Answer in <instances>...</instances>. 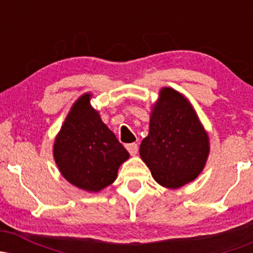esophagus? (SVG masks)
<instances>
[{"label":"esophagus","mask_w":253,"mask_h":253,"mask_svg":"<svg viewBox=\"0 0 253 253\" xmlns=\"http://www.w3.org/2000/svg\"><path fill=\"white\" fill-rule=\"evenodd\" d=\"M126 149H127V151H128V152L130 153V155L135 156L136 152H138V145L134 144V143L127 144V145H126Z\"/></svg>","instance_id":"esophagus-1"}]
</instances>
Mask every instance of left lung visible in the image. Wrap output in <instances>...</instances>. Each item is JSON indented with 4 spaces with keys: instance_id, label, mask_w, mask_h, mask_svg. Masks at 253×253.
Returning a JSON list of instances; mask_svg holds the SVG:
<instances>
[{
    "instance_id": "obj_1",
    "label": "left lung",
    "mask_w": 253,
    "mask_h": 253,
    "mask_svg": "<svg viewBox=\"0 0 253 253\" xmlns=\"http://www.w3.org/2000/svg\"><path fill=\"white\" fill-rule=\"evenodd\" d=\"M150 119L149 135L140 144V157L153 178L176 189L196 178L210 153L208 134L195 110L182 94L163 88Z\"/></svg>"
}]
</instances>
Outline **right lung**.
<instances>
[{
  "mask_svg": "<svg viewBox=\"0 0 253 253\" xmlns=\"http://www.w3.org/2000/svg\"><path fill=\"white\" fill-rule=\"evenodd\" d=\"M90 94L81 96L54 141L53 156L63 177L86 191H100L117 179L119 167L129 153L90 106Z\"/></svg>",
  "mask_w": 253,
  "mask_h": 253,
  "instance_id": "add662e5",
  "label": "right lung"
}]
</instances>
